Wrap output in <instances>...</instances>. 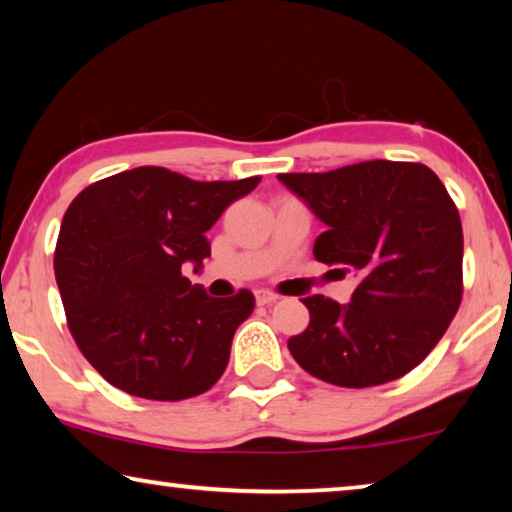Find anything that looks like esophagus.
I'll return each instance as SVG.
<instances>
[{"label":"esophagus","mask_w":512,"mask_h":512,"mask_svg":"<svg viewBox=\"0 0 512 512\" xmlns=\"http://www.w3.org/2000/svg\"><path fill=\"white\" fill-rule=\"evenodd\" d=\"M255 299H257V305H271L278 301V296L273 292H266V289H259V292H255Z\"/></svg>","instance_id":"34e87169"}]
</instances>
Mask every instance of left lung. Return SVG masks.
Returning a JSON list of instances; mask_svg holds the SVG:
<instances>
[{
	"mask_svg": "<svg viewBox=\"0 0 512 512\" xmlns=\"http://www.w3.org/2000/svg\"><path fill=\"white\" fill-rule=\"evenodd\" d=\"M278 179L326 225L315 259L358 278L347 305L305 296L310 324L287 342L294 361L342 388L404 377L462 303V223L446 186L427 165L400 160Z\"/></svg>",
	"mask_w": 512,
	"mask_h": 512,
	"instance_id": "obj_1",
	"label": "left lung"
}]
</instances>
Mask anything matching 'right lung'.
Returning <instances> with one entry per match:
<instances>
[{"mask_svg":"<svg viewBox=\"0 0 512 512\" xmlns=\"http://www.w3.org/2000/svg\"><path fill=\"white\" fill-rule=\"evenodd\" d=\"M257 183L193 181L144 165L91 183L66 209L55 276L68 331L114 388L177 402L223 375L255 296L239 289L213 299L181 266L200 269L211 255L207 232Z\"/></svg>","mask_w":512,"mask_h":512,"instance_id":"obj_1","label":"right lung"}]
</instances>
